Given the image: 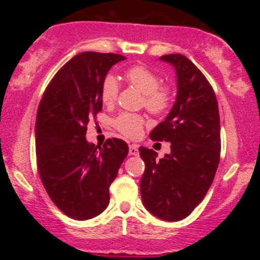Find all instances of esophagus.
Returning a JSON list of instances; mask_svg holds the SVG:
<instances>
[{
	"label": "esophagus",
	"mask_w": 260,
	"mask_h": 260,
	"mask_svg": "<svg viewBox=\"0 0 260 260\" xmlns=\"http://www.w3.org/2000/svg\"><path fill=\"white\" fill-rule=\"evenodd\" d=\"M129 154L131 156H136V154H138V146L137 145H129Z\"/></svg>",
	"instance_id": "esophagus-1"
}]
</instances>
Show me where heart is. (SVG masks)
Masks as SVG:
<instances>
[{
    "label": "heart",
    "instance_id": "b5f03b06",
    "mask_svg": "<svg viewBox=\"0 0 260 260\" xmlns=\"http://www.w3.org/2000/svg\"><path fill=\"white\" fill-rule=\"evenodd\" d=\"M125 79L131 85L143 94L146 108L153 114H162L171 104V89L159 86V77L145 67H133L125 73ZM118 80L113 75H108L103 81L101 90L104 104H113L118 95ZM114 125L120 133L129 138L141 136L145 119L138 114L122 113L114 120Z\"/></svg>",
    "mask_w": 260,
    "mask_h": 260
}]
</instances>
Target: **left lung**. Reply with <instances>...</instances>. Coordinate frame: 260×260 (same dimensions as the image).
I'll list each match as a JSON object with an SVG mask.
<instances>
[{
    "label": "left lung",
    "mask_w": 260,
    "mask_h": 260,
    "mask_svg": "<svg viewBox=\"0 0 260 260\" xmlns=\"http://www.w3.org/2000/svg\"><path fill=\"white\" fill-rule=\"evenodd\" d=\"M176 72V101L164 122L152 129L153 141L171 142V152L156 159L140 147L146 165L141 179L145 208L165 221L185 219L203 201L220 159V117L210 83L181 54L164 55Z\"/></svg>",
    "instance_id": "left-lung-1"
}]
</instances>
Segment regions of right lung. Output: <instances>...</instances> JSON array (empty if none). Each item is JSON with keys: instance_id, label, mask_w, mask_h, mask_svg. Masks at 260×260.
I'll list each match as a JSON object with an SVG mask.
<instances>
[{"instance_id": "obj_1", "label": "right lung", "mask_w": 260, "mask_h": 260, "mask_svg": "<svg viewBox=\"0 0 260 260\" xmlns=\"http://www.w3.org/2000/svg\"><path fill=\"white\" fill-rule=\"evenodd\" d=\"M125 57L81 52L55 74L38 109L35 145L46 192L67 216L88 220L107 209L109 186L128 154V145L109 138L103 146L86 141L89 118L101 112L107 73Z\"/></svg>"}]
</instances>
